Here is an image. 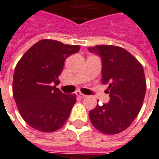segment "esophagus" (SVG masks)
I'll return each instance as SVG.
<instances>
[{"label":"esophagus","mask_w":159,"mask_h":159,"mask_svg":"<svg viewBox=\"0 0 159 159\" xmlns=\"http://www.w3.org/2000/svg\"><path fill=\"white\" fill-rule=\"evenodd\" d=\"M75 94H76V95H77V96H79V97H80V98L86 97V95H84V94H82V93H80V91H76V92H75Z\"/></svg>","instance_id":"1"}]
</instances>
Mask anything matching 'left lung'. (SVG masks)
<instances>
[{
    "mask_svg": "<svg viewBox=\"0 0 159 159\" xmlns=\"http://www.w3.org/2000/svg\"><path fill=\"white\" fill-rule=\"evenodd\" d=\"M102 63L101 83L108 85L110 101L89 113L94 126L105 134L126 130L137 117L146 93L143 65L128 51L113 45L89 47Z\"/></svg>",
    "mask_w": 159,
    "mask_h": 159,
    "instance_id": "8db88e82",
    "label": "left lung"
}]
</instances>
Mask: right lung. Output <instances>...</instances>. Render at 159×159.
<instances>
[{
    "mask_svg": "<svg viewBox=\"0 0 159 159\" xmlns=\"http://www.w3.org/2000/svg\"><path fill=\"white\" fill-rule=\"evenodd\" d=\"M80 48L43 39L30 48L16 64L13 96L21 117L34 129L54 132L68 120L76 95L64 94L56 85L60 83L64 60Z\"/></svg>",
    "mask_w": 159,
    "mask_h": 159,
    "instance_id": "1",
    "label": "right lung"
}]
</instances>
